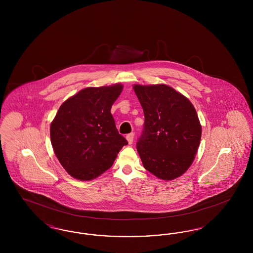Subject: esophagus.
<instances>
[{
  "mask_svg": "<svg viewBox=\"0 0 253 253\" xmlns=\"http://www.w3.org/2000/svg\"><path fill=\"white\" fill-rule=\"evenodd\" d=\"M133 136H134V133H133V132H131V133H129V134L126 135V139L128 140V143H129V144H132V141H133Z\"/></svg>",
  "mask_w": 253,
  "mask_h": 253,
  "instance_id": "esophagus-1",
  "label": "esophagus"
}]
</instances>
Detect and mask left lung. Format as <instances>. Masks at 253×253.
<instances>
[{"label": "left lung", "instance_id": "1", "mask_svg": "<svg viewBox=\"0 0 253 253\" xmlns=\"http://www.w3.org/2000/svg\"><path fill=\"white\" fill-rule=\"evenodd\" d=\"M144 113L136 149L144 168L163 180L182 175L192 165L201 125L192 102L168 85H134Z\"/></svg>", "mask_w": 253, "mask_h": 253}]
</instances>
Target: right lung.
Wrapping results in <instances>:
<instances>
[{"mask_svg": "<svg viewBox=\"0 0 253 253\" xmlns=\"http://www.w3.org/2000/svg\"><path fill=\"white\" fill-rule=\"evenodd\" d=\"M122 85L88 87L65 100L51 123L53 150L73 177L91 180L112 167L124 145L111 114Z\"/></svg>", "mask_w": 253, "mask_h": 253, "instance_id": "right-lung-1", "label": "right lung"}]
</instances>
